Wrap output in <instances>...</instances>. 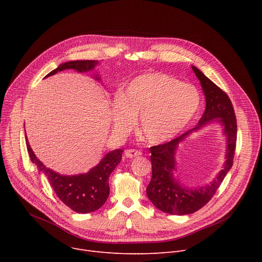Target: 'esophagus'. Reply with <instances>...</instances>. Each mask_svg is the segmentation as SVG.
<instances>
[{
	"mask_svg": "<svg viewBox=\"0 0 262 262\" xmlns=\"http://www.w3.org/2000/svg\"><path fill=\"white\" fill-rule=\"evenodd\" d=\"M125 156L127 157V158H134V157H138V156H140L142 153H141V150H139V149H136V148H128V149H126L125 150Z\"/></svg>",
	"mask_w": 262,
	"mask_h": 262,
	"instance_id": "esophagus-1",
	"label": "esophagus"
}]
</instances>
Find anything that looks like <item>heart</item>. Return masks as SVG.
Returning a JSON list of instances; mask_svg holds the SVG:
<instances>
[{
    "instance_id": "b5f03b06",
    "label": "heart",
    "mask_w": 262,
    "mask_h": 262,
    "mask_svg": "<svg viewBox=\"0 0 262 262\" xmlns=\"http://www.w3.org/2000/svg\"><path fill=\"white\" fill-rule=\"evenodd\" d=\"M201 98L194 86L163 73H148L130 81L112 104L114 126L127 132L140 116V132L150 143L167 141L186 128L195 116Z\"/></svg>"
}]
</instances>
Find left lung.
Wrapping results in <instances>:
<instances>
[{
  "instance_id": "left-lung-1",
  "label": "left lung",
  "mask_w": 262,
  "mask_h": 262,
  "mask_svg": "<svg viewBox=\"0 0 262 262\" xmlns=\"http://www.w3.org/2000/svg\"><path fill=\"white\" fill-rule=\"evenodd\" d=\"M192 70L200 79L206 98V109L199 124L177 138L149 148L152 153V180L146 188L147 198L159 210L178 215L193 213L211 200L232 166L237 142V119L228 95L207 76H205L196 67L192 66ZM214 120H219L223 124L224 132L228 139L225 168L209 185L194 189L185 188L173 177L176 169L174 154L178 143L192 131L198 130Z\"/></svg>"
}]
</instances>
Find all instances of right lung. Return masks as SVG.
Instances as JSON below:
<instances>
[{
    "mask_svg": "<svg viewBox=\"0 0 262 262\" xmlns=\"http://www.w3.org/2000/svg\"><path fill=\"white\" fill-rule=\"evenodd\" d=\"M98 60H74L59 64L58 68L50 72L46 77L56 74L66 69H73L78 72L93 70ZM96 79H100L95 76ZM26 147L31 161L34 162L39 173H43L49 180L55 193L69 208L78 213H89L101 208L109 195L108 180L112 172L120 163L123 150L121 148L112 150L105 155L98 166L92 168L88 173L78 175H61L47 168L34 154L27 141Z\"/></svg>",
    "mask_w": 262,
    "mask_h": 262,
    "instance_id": "add662e5",
    "label": "right lung"
}]
</instances>
